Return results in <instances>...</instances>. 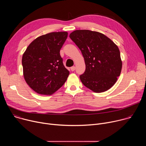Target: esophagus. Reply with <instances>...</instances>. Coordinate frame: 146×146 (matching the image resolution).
I'll use <instances>...</instances> for the list:
<instances>
[{
    "mask_svg": "<svg viewBox=\"0 0 146 146\" xmlns=\"http://www.w3.org/2000/svg\"><path fill=\"white\" fill-rule=\"evenodd\" d=\"M70 69L72 71H74L75 69H76V67L75 66H72L70 68Z\"/></svg>",
    "mask_w": 146,
    "mask_h": 146,
    "instance_id": "obj_1",
    "label": "esophagus"
}]
</instances>
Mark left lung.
Instances as JSON below:
<instances>
[{
	"label": "left lung",
	"instance_id": "8db88e82",
	"mask_svg": "<svg viewBox=\"0 0 146 146\" xmlns=\"http://www.w3.org/2000/svg\"><path fill=\"white\" fill-rule=\"evenodd\" d=\"M70 38L81 50L86 70L80 78L87 88L103 92L116 82L122 69V60L117 46L105 35L90 30H76Z\"/></svg>",
	"mask_w": 146,
	"mask_h": 146
}]
</instances>
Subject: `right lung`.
<instances>
[{
  "label": "right lung",
  "instance_id": "obj_1",
  "mask_svg": "<svg viewBox=\"0 0 146 146\" xmlns=\"http://www.w3.org/2000/svg\"><path fill=\"white\" fill-rule=\"evenodd\" d=\"M68 35L67 32H58L40 36L24 53L22 64L25 80L37 94L50 95L66 82L69 72L59 52Z\"/></svg>",
  "mask_w": 146,
  "mask_h": 146
}]
</instances>
